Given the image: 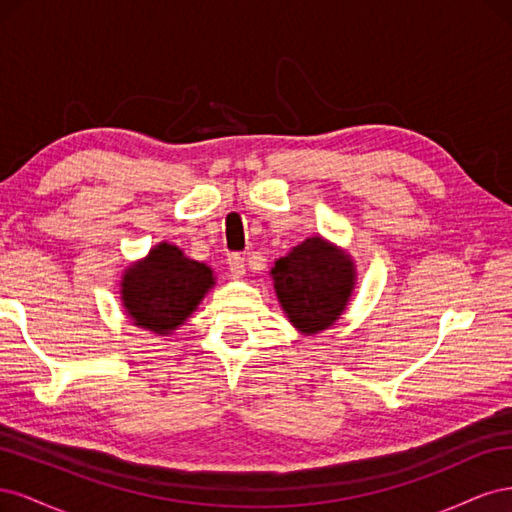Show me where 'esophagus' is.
<instances>
[{"label":"esophagus","mask_w":512,"mask_h":512,"mask_svg":"<svg viewBox=\"0 0 512 512\" xmlns=\"http://www.w3.org/2000/svg\"><path fill=\"white\" fill-rule=\"evenodd\" d=\"M228 269L232 277H243L245 275V258L241 254H228Z\"/></svg>","instance_id":"34e87169"}]
</instances>
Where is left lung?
Returning <instances> with one entry per match:
<instances>
[{"label":"left lung","instance_id":"1","mask_svg":"<svg viewBox=\"0 0 512 512\" xmlns=\"http://www.w3.org/2000/svg\"><path fill=\"white\" fill-rule=\"evenodd\" d=\"M352 262L320 237H312L275 262V292L294 327L318 333L344 312L354 284Z\"/></svg>","mask_w":512,"mask_h":512}]
</instances>
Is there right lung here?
<instances>
[{
  "label": "right lung",
  "instance_id": "right-lung-1",
  "mask_svg": "<svg viewBox=\"0 0 512 512\" xmlns=\"http://www.w3.org/2000/svg\"><path fill=\"white\" fill-rule=\"evenodd\" d=\"M211 286L213 273L205 262L185 258L179 247L162 243L130 267L121 292L134 324L166 333L194 312Z\"/></svg>",
  "mask_w": 512,
  "mask_h": 512
}]
</instances>
